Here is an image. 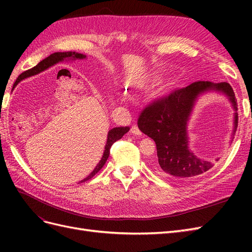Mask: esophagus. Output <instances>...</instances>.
Masks as SVG:
<instances>
[{
	"mask_svg": "<svg viewBox=\"0 0 252 252\" xmlns=\"http://www.w3.org/2000/svg\"><path fill=\"white\" fill-rule=\"evenodd\" d=\"M130 131H131V133L134 134V135H141V134H142V132H141V130L139 129V127L136 126V125H133V126L131 127Z\"/></svg>",
	"mask_w": 252,
	"mask_h": 252,
	"instance_id": "34e87169",
	"label": "esophagus"
}]
</instances>
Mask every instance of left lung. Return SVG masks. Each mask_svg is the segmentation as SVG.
<instances>
[{
  "label": "left lung",
  "instance_id": "8db88e82",
  "mask_svg": "<svg viewBox=\"0 0 252 252\" xmlns=\"http://www.w3.org/2000/svg\"><path fill=\"white\" fill-rule=\"evenodd\" d=\"M210 91L226 95L234 109L232 142L238 127V108L233 90L226 82H194L155 101L141 112L138 120L139 129L156 142L158 154L156 169L166 177L178 181L191 180L204 174L215 165L193 154L189 147L187 130L196 101ZM219 159L216 158V161Z\"/></svg>",
  "mask_w": 252,
  "mask_h": 252
}]
</instances>
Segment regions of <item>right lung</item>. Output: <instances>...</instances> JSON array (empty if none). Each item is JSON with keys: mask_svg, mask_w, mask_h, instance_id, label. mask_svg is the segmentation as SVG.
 Instances as JSON below:
<instances>
[{"mask_svg": "<svg viewBox=\"0 0 252 252\" xmlns=\"http://www.w3.org/2000/svg\"><path fill=\"white\" fill-rule=\"evenodd\" d=\"M83 59H86L85 55H83V53L74 52V51L55 52V53H52V55H50L48 58L41 61V62L37 64L35 67H33V68H32V69L25 71L24 73H22L20 77L17 79L16 83L13 84L12 89L16 87L22 80H24L25 77H30V75L40 73V72H42L44 70L48 69L49 67H51L53 65H56V64H58L60 62H63V61H65V60L66 61H69V60L74 61V60H83ZM129 129H130L129 127H116V128L110 129V130L108 131V134H107V142H106L105 150H104V154H103V156L101 158V161L98 162V164L95 166V168L93 170V172H90L88 177L85 178L84 180H82V181H80V183H83V182H86V181L90 180L91 178L94 177V174H96L98 171L102 169V167L105 165L106 161H107V158L109 157L110 148L112 146V144L114 142H117L118 140L123 138V135L129 131Z\"/></svg>", "mask_w": 252, "mask_h": 252, "instance_id": "1", "label": "right lung"}]
</instances>
